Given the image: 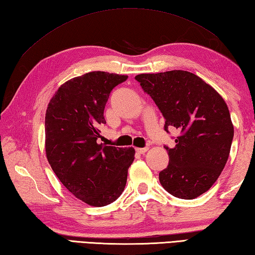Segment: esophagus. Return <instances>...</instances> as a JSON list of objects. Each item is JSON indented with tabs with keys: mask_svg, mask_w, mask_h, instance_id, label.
<instances>
[{
	"mask_svg": "<svg viewBox=\"0 0 255 255\" xmlns=\"http://www.w3.org/2000/svg\"><path fill=\"white\" fill-rule=\"evenodd\" d=\"M148 147H144V148H136V151L137 153H140V154H143L144 152H146L148 150Z\"/></svg>",
	"mask_w": 255,
	"mask_h": 255,
	"instance_id": "34e87169",
	"label": "esophagus"
}]
</instances>
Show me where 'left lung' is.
<instances>
[{
    "instance_id": "8db88e82",
    "label": "left lung",
    "mask_w": 255,
    "mask_h": 255,
    "mask_svg": "<svg viewBox=\"0 0 255 255\" xmlns=\"http://www.w3.org/2000/svg\"><path fill=\"white\" fill-rule=\"evenodd\" d=\"M166 119L176 128V147L167 149L169 164L159 172L172 196L191 199L208 191L228 161L234 134L224 99L200 77L186 71L140 74L134 77Z\"/></svg>"
}]
</instances>
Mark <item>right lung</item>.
<instances>
[{
    "mask_svg": "<svg viewBox=\"0 0 255 255\" xmlns=\"http://www.w3.org/2000/svg\"><path fill=\"white\" fill-rule=\"evenodd\" d=\"M126 75L91 72L69 79L55 93L45 115L47 160L69 192L93 207L123 193L133 148L98 143L109 95Z\"/></svg>",
    "mask_w": 255,
    "mask_h": 255,
    "instance_id": "1",
    "label": "right lung"
}]
</instances>
